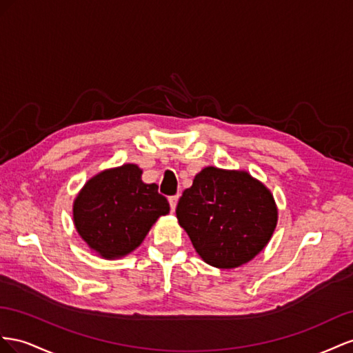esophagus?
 <instances>
[{
  "instance_id": "1",
  "label": "esophagus",
  "mask_w": 353,
  "mask_h": 353,
  "mask_svg": "<svg viewBox=\"0 0 353 353\" xmlns=\"http://www.w3.org/2000/svg\"><path fill=\"white\" fill-rule=\"evenodd\" d=\"M177 201H179V195H174V196H170V198H168V203H170L171 211H174V210H176V205H177Z\"/></svg>"
}]
</instances>
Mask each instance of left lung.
Wrapping results in <instances>:
<instances>
[{"label":"left lung","instance_id":"obj_1","mask_svg":"<svg viewBox=\"0 0 353 353\" xmlns=\"http://www.w3.org/2000/svg\"><path fill=\"white\" fill-rule=\"evenodd\" d=\"M176 216L205 263L234 269L268 245L278 208L270 190L247 171L205 167L180 196Z\"/></svg>","mask_w":353,"mask_h":353}]
</instances>
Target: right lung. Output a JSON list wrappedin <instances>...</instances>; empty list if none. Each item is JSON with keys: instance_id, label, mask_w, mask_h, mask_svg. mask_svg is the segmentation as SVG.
Returning <instances> with one entry per match:
<instances>
[{"instance_id": "1", "label": "right lung", "mask_w": 353, "mask_h": 353, "mask_svg": "<svg viewBox=\"0 0 353 353\" xmlns=\"http://www.w3.org/2000/svg\"><path fill=\"white\" fill-rule=\"evenodd\" d=\"M74 225L87 245L108 260L124 257L143 243L170 204L155 183L142 182L136 164L100 171L74 201Z\"/></svg>"}]
</instances>
